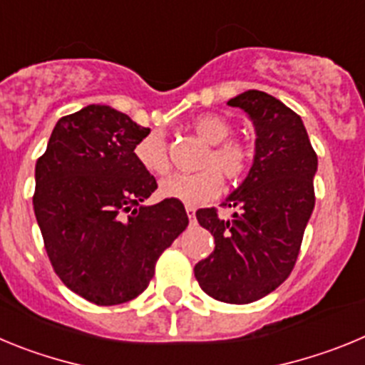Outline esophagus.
<instances>
[{
  "instance_id": "1",
  "label": "esophagus",
  "mask_w": 365,
  "mask_h": 365,
  "mask_svg": "<svg viewBox=\"0 0 365 365\" xmlns=\"http://www.w3.org/2000/svg\"><path fill=\"white\" fill-rule=\"evenodd\" d=\"M185 212H187V216H189V220H195V212H196L195 207L185 205Z\"/></svg>"
}]
</instances>
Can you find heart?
Masks as SVG:
<instances>
[{
	"label": "heart",
	"mask_w": 365,
	"mask_h": 365,
	"mask_svg": "<svg viewBox=\"0 0 365 365\" xmlns=\"http://www.w3.org/2000/svg\"><path fill=\"white\" fill-rule=\"evenodd\" d=\"M192 129L209 143V150L203 154L202 170L192 175H170L160 183V195L163 198L178 200L187 205H200L216 198L223 189V178L238 182L247 175L251 165V153L245 145L227 140L232 127L225 118L218 114H203L192 120ZM134 158L138 165L153 176L169 173V154L165 138L160 133H150L140 138L134 145Z\"/></svg>",
	"instance_id": "b5f03b06"
}]
</instances>
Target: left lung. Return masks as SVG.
Segmentation results:
<instances>
[{
    "mask_svg": "<svg viewBox=\"0 0 365 365\" xmlns=\"http://www.w3.org/2000/svg\"><path fill=\"white\" fill-rule=\"evenodd\" d=\"M227 105L252 121L255 156L244 182L222 203L238 209L231 220L215 209L196 211L216 247L195 265V277L215 300L251 304L293 271L314 209L318 158L302 118L271 94L245 91Z\"/></svg>",
    "mask_w": 365,
    "mask_h": 365,
    "instance_id": "8db88e82",
    "label": "left lung"
}]
</instances>
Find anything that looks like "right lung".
<instances>
[{"label":"right lung","mask_w":365,"mask_h":365,"mask_svg":"<svg viewBox=\"0 0 365 365\" xmlns=\"http://www.w3.org/2000/svg\"><path fill=\"white\" fill-rule=\"evenodd\" d=\"M150 129L109 105L58 120L36 163L34 215L56 274L98 305L142 294L189 218L178 200L143 205L156 180L134 145Z\"/></svg>","instance_id":"right-lung-1"}]
</instances>
